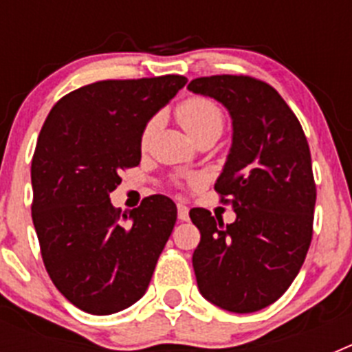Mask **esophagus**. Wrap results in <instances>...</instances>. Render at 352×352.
<instances>
[{"label": "esophagus", "instance_id": "1", "mask_svg": "<svg viewBox=\"0 0 352 352\" xmlns=\"http://www.w3.org/2000/svg\"><path fill=\"white\" fill-rule=\"evenodd\" d=\"M178 219L183 220V222H186V220H188V208L182 203L178 204Z\"/></svg>", "mask_w": 352, "mask_h": 352}]
</instances>
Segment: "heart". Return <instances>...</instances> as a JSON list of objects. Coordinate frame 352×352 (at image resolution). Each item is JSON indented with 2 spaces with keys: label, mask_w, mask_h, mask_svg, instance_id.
Returning a JSON list of instances; mask_svg holds the SVG:
<instances>
[{
  "label": "heart",
  "mask_w": 352,
  "mask_h": 352,
  "mask_svg": "<svg viewBox=\"0 0 352 352\" xmlns=\"http://www.w3.org/2000/svg\"><path fill=\"white\" fill-rule=\"evenodd\" d=\"M176 118L179 125L185 129V132L192 139H199L204 133L210 132H222L223 126V111L219 104L208 96H190L183 100L176 109ZM157 121L151 120L144 126L141 133V146L146 148L151 135L155 132Z\"/></svg>",
  "instance_id": "b5f03b06"
}]
</instances>
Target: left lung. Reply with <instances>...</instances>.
Masks as SVG:
<instances>
[{"instance_id": "1", "label": "left lung", "mask_w": 352, "mask_h": 352, "mask_svg": "<svg viewBox=\"0 0 352 352\" xmlns=\"http://www.w3.org/2000/svg\"><path fill=\"white\" fill-rule=\"evenodd\" d=\"M229 111L232 146L214 190L232 223L190 210L201 232L192 256L199 291L236 314L275 303L300 273L312 241L316 183L300 121L275 88L248 76L199 77L188 84Z\"/></svg>"}]
</instances>
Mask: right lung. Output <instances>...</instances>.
Segmentation results:
<instances>
[{
  "mask_svg": "<svg viewBox=\"0 0 352 352\" xmlns=\"http://www.w3.org/2000/svg\"><path fill=\"white\" fill-rule=\"evenodd\" d=\"M186 84L183 76L98 80L65 95L40 130L31 162V217L52 284L95 316L148 289L176 223V204L149 195L121 211L109 194L139 166L141 133Z\"/></svg>",
  "mask_w": 352,
  "mask_h": 352,
  "instance_id": "right-lung-1",
  "label": "right lung"
}]
</instances>
